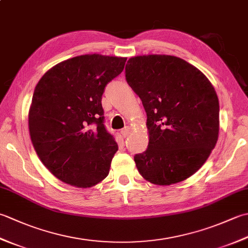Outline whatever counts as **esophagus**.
I'll return each instance as SVG.
<instances>
[{"label":"esophagus","mask_w":248,"mask_h":248,"mask_svg":"<svg viewBox=\"0 0 248 248\" xmlns=\"http://www.w3.org/2000/svg\"><path fill=\"white\" fill-rule=\"evenodd\" d=\"M129 132H130V128L129 127H124L123 130L120 131V133H121V135L124 136V138H125V136H128Z\"/></svg>","instance_id":"esophagus-1"}]
</instances>
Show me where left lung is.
<instances>
[{
	"instance_id": "8db88e82",
	"label": "left lung",
	"mask_w": 248,
	"mask_h": 248,
	"mask_svg": "<svg viewBox=\"0 0 248 248\" xmlns=\"http://www.w3.org/2000/svg\"><path fill=\"white\" fill-rule=\"evenodd\" d=\"M125 81L141 100L149 143L134 155L140 173L157 186L186 180L207 161L218 138L219 104L196 67L170 55L130 59Z\"/></svg>"
}]
</instances>
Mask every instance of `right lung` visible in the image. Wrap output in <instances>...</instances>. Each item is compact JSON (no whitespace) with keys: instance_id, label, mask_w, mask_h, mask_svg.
<instances>
[{"instance_id":"right-lung-1","label":"right lung","mask_w":248,"mask_h":248,"mask_svg":"<svg viewBox=\"0 0 248 248\" xmlns=\"http://www.w3.org/2000/svg\"><path fill=\"white\" fill-rule=\"evenodd\" d=\"M125 57L86 54L62 62L37 84L29 113L31 143L61 181L89 187L108 175L118 145L104 125L102 94Z\"/></svg>"}]
</instances>
